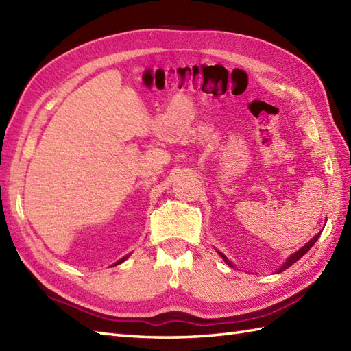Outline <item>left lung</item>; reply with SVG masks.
I'll return each mask as SVG.
<instances>
[{
  "mask_svg": "<svg viewBox=\"0 0 351 351\" xmlns=\"http://www.w3.org/2000/svg\"><path fill=\"white\" fill-rule=\"evenodd\" d=\"M318 237H319V234H318V235H315L314 238H312V240H311V241H309V243H308L306 245H303V247H302V249H300L299 252H295L293 256H289V258H288V261H287V263L282 265V268H280V270H279V271H283V270H287V268H288V267H291V265H293L294 263H297V261H299V259H300V258H302V256L304 255V253H306V252H308V250H309V249L312 247V245H314V244H315V241L318 240ZM219 253H220V252H219ZM220 256H221L223 259H225V263H226L228 265H230V267H234L232 264H230V261H229V259H228V258H226L225 255H223V253H220Z\"/></svg>",
  "mask_w": 351,
  "mask_h": 351,
  "instance_id": "left-lung-1",
  "label": "left lung"
}]
</instances>
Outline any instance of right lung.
Listing matches in <instances>:
<instances>
[{
    "mask_svg": "<svg viewBox=\"0 0 351 351\" xmlns=\"http://www.w3.org/2000/svg\"><path fill=\"white\" fill-rule=\"evenodd\" d=\"M126 258H122V259H119V263H116V264H121V263H123V261H125Z\"/></svg>",
    "mask_w": 351,
    "mask_h": 351,
    "instance_id": "1",
    "label": "right lung"
}]
</instances>
